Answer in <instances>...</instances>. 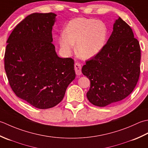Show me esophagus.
<instances>
[{
	"instance_id": "esophagus-1",
	"label": "esophagus",
	"mask_w": 148,
	"mask_h": 148,
	"mask_svg": "<svg viewBox=\"0 0 148 148\" xmlns=\"http://www.w3.org/2000/svg\"><path fill=\"white\" fill-rule=\"evenodd\" d=\"M81 64L79 62H76L75 64V71L76 75H80L82 74V71H81Z\"/></svg>"
}]
</instances>
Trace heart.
Here are the masks:
<instances>
[{"label": "heart", "mask_w": 148, "mask_h": 148, "mask_svg": "<svg viewBox=\"0 0 148 148\" xmlns=\"http://www.w3.org/2000/svg\"><path fill=\"white\" fill-rule=\"evenodd\" d=\"M105 23L95 19L78 18L70 21L58 38L61 50L70 55L76 44L77 56L84 60L95 57L103 50L107 40Z\"/></svg>", "instance_id": "heart-1"}]
</instances>
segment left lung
I'll use <instances>...</instances> for the list:
<instances>
[{
  "mask_svg": "<svg viewBox=\"0 0 148 148\" xmlns=\"http://www.w3.org/2000/svg\"><path fill=\"white\" fill-rule=\"evenodd\" d=\"M140 61L139 43L130 27L119 17L103 50L82 68L91 82L88 100L105 107L127 97L139 78Z\"/></svg>",
  "mask_w": 148,
  "mask_h": 148,
  "instance_id": "obj_1",
  "label": "left lung"
}]
</instances>
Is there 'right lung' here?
<instances>
[{"label": "right lung", "instance_id": "obj_1", "mask_svg": "<svg viewBox=\"0 0 148 148\" xmlns=\"http://www.w3.org/2000/svg\"><path fill=\"white\" fill-rule=\"evenodd\" d=\"M56 16L28 15L11 32L5 52L4 68L12 90L40 109L59 103L75 78L73 60L59 57L52 43Z\"/></svg>", "mask_w": 148, "mask_h": 148}]
</instances>
